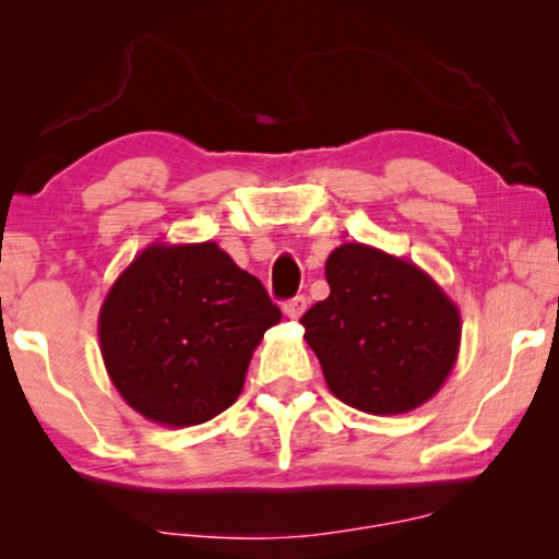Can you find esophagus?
I'll return each mask as SVG.
<instances>
[{"label":"esophagus","instance_id":"obj_1","mask_svg":"<svg viewBox=\"0 0 559 559\" xmlns=\"http://www.w3.org/2000/svg\"><path fill=\"white\" fill-rule=\"evenodd\" d=\"M285 316L289 318V320H297L302 316L305 310H308V297H302V295H297V297H293V300H287L285 302Z\"/></svg>","mask_w":559,"mask_h":559}]
</instances>
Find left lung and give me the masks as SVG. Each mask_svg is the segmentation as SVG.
Instances as JSON below:
<instances>
[{
  "instance_id": "1",
  "label": "left lung",
  "mask_w": 559,
  "mask_h": 559,
  "mask_svg": "<svg viewBox=\"0 0 559 559\" xmlns=\"http://www.w3.org/2000/svg\"><path fill=\"white\" fill-rule=\"evenodd\" d=\"M331 295L300 318L325 384L348 407L402 415L442 386L461 348V312L409 259L341 243L325 262Z\"/></svg>"
}]
</instances>
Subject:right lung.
<instances>
[{
	"instance_id": "right-lung-1",
	"label": "right lung",
	"mask_w": 559,
	"mask_h": 559,
	"mask_svg": "<svg viewBox=\"0 0 559 559\" xmlns=\"http://www.w3.org/2000/svg\"><path fill=\"white\" fill-rule=\"evenodd\" d=\"M280 318L262 282L218 243H152L106 295L98 341L129 407L190 427L231 407L251 354Z\"/></svg>"
}]
</instances>
